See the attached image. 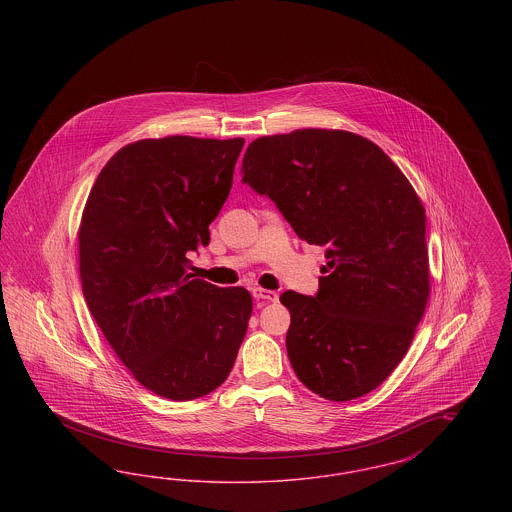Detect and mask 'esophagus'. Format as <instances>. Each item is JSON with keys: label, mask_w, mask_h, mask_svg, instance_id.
<instances>
[{"label": "esophagus", "mask_w": 512, "mask_h": 512, "mask_svg": "<svg viewBox=\"0 0 512 512\" xmlns=\"http://www.w3.org/2000/svg\"><path fill=\"white\" fill-rule=\"evenodd\" d=\"M253 297L263 299V301H276L278 293L272 292V290H263V288H253Z\"/></svg>", "instance_id": "1"}]
</instances>
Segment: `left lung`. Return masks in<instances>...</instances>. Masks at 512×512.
I'll return each mask as SVG.
<instances>
[{
    "mask_svg": "<svg viewBox=\"0 0 512 512\" xmlns=\"http://www.w3.org/2000/svg\"><path fill=\"white\" fill-rule=\"evenodd\" d=\"M242 171L301 240L326 247L317 295H280L297 378L330 401L376 390L409 351L430 295L426 215L411 182L370 140L326 128L253 140Z\"/></svg>",
    "mask_w": 512,
    "mask_h": 512,
    "instance_id": "left-lung-1",
    "label": "left lung"
}]
</instances>
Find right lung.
Returning a JSON list of instances; mask_svg holds the SVG:
<instances>
[{
    "mask_svg": "<svg viewBox=\"0 0 512 512\" xmlns=\"http://www.w3.org/2000/svg\"><path fill=\"white\" fill-rule=\"evenodd\" d=\"M244 138L167 136L119 149L78 228L82 292L101 334L149 391L203 397L228 378L253 301L190 272L232 188Z\"/></svg>",
    "mask_w": 512,
    "mask_h": 512,
    "instance_id": "right-lung-1",
    "label": "right lung"
}]
</instances>
